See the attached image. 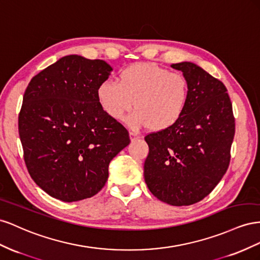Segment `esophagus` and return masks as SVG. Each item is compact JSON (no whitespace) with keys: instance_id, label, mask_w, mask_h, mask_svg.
I'll use <instances>...</instances> for the list:
<instances>
[{"instance_id":"1","label":"esophagus","mask_w":260,"mask_h":260,"mask_svg":"<svg viewBox=\"0 0 260 260\" xmlns=\"http://www.w3.org/2000/svg\"><path fill=\"white\" fill-rule=\"evenodd\" d=\"M129 137H131V140H136V139H138L140 136L137 134V133L131 132V133H129Z\"/></svg>"}]
</instances>
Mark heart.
<instances>
[{
  "label": "heart",
  "mask_w": 260,
  "mask_h": 260,
  "mask_svg": "<svg viewBox=\"0 0 260 260\" xmlns=\"http://www.w3.org/2000/svg\"><path fill=\"white\" fill-rule=\"evenodd\" d=\"M95 94L102 110L113 120L123 121L134 103L136 111L127 118L131 127L161 132L173 127L184 115L189 86L181 73L152 63H135L118 73L117 83H100Z\"/></svg>",
  "instance_id": "heart-1"
}]
</instances>
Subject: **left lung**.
<instances>
[{"label":"left lung","mask_w":260,"mask_h":260,"mask_svg":"<svg viewBox=\"0 0 260 260\" xmlns=\"http://www.w3.org/2000/svg\"><path fill=\"white\" fill-rule=\"evenodd\" d=\"M171 68L188 80L189 99L173 127L145 137L148 188L163 203L189 206L208 196L225 174L235 123L225 86L197 64Z\"/></svg>","instance_id":"obj_1"}]
</instances>
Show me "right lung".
<instances>
[{"label":"right lung","instance_id":"add662e5","mask_svg":"<svg viewBox=\"0 0 260 260\" xmlns=\"http://www.w3.org/2000/svg\"><path fill=\"white\" fill-rule=\"evenodd\" d=\"M112 68L81 55L61 57L29 83L18 116L28 172L51 197L65 203L94 196L109 165L129 144L128 133L97 100Z\"/></svg>","mask_w":260,"mask_h":260}]
</instances>
